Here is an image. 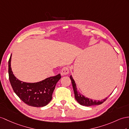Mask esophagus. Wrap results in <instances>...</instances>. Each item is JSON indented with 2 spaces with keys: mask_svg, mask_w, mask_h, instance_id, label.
<instances>
[{
  "mask_svg": "<svg viewBox=\"0 0 129 129\" xmlns=\"http://www.w3.org/2000/svg\"><path fill=\"white\" fill-rule=\"evenodd\" d=\"M61 72L62 75H68L70 73V70L68 67H64L62 68Z\"/></svg>",
  "mask_w": 129,
  "mask_h": 129,
  "instance_id": "esophagus-1",
  "label": "esophagus"
}]
</instances>
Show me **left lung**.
<instances>
[{"label": "left lung", "instance_id": "8db88e82", "mask_svg": "<svg viewBox=\"0 0 129 129\" xmlns=\"http://www.w3.org/2000/svg\"><path fill=\"white\" fill-rule=\"evenodd\" d=\"M70 79L72 81V86H73V88L74 92V95H75V99L77 100V102L79 103L80 105L85 106H95V105H99L102 104V103L104 102L107 99L106 98L101 101H96V100H92L90 99L86 98V97H84L83 95L77 91V89L76 87V84L75 83V81L73 80V78H72V75L70 76Z\"/></svg>", "mask_w": 129, "mask_h": 129}]
</instances>
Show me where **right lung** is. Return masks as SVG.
Segmentation results:
<instances>
[{"instance_id":"1","label":"right lung","mask_w":129,"mask_h":129,"mask_svg":"<svg viewBox=\"0 0 129 129\" xmlns=\"http://www.w3.org/2000/svg\"><path fill=\"white\" fill-rule=\"evenodd\" d=\"M11 55L9 60V78L14 91L17 96L28 106L42 107L45 106L52 99V93L58 81L61 79L60 74L54 77L34 83L21 81L16 78L11 71Z\"/></svg>"}]
</instances>
